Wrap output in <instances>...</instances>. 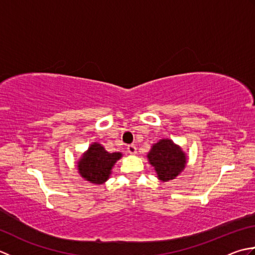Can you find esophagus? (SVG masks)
<instances>
[{"mask_svg": "<svg viewBox=\"0 0 255 255\" xmlns=\"http://www.w3.org/2000/svg\"><path fill=\"white\" fill-rule=\"evenodd\" d=\"M127 152L129 154H136L137 153V148L134 144H129L127 147Z\"/></svg>", "mask_w": 255, "mask_h": 255, "instance_id": "esophagus-1", "label": "esophagus"}]
</instances>
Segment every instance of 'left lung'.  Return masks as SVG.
Returning a JSON list of instances; mask_svg holds the SVG:
<instances>
[{
    "instance_id": "8db88e82",
    "label": "left lung",
    "mask_w": 255,
    "mask_h": 255,
    "mask_svg": "<svg viewBox=\"0 0 255 255\" xmlns=\"http://www.w3.org/2000/svg\"><path fill=\"white\" fill-rule=\"evenodd\" d=\"M149 163L153 166L161 182L174 180L184 171L187 164V156L181 145L172 139L163 138L151 145L147 154Z\"/></svg>"
}]
</instances>
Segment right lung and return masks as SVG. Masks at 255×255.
<instances>
[{
    "mask_svg": "<svg viewBox=\"0 0 255 255\" xmlns=\"http://www.w3.org/2000/svg\"><path fill=\"white\" fill-rule=\"evenodd\" d=\"M122 156V152L110 153L101 143L93 142L78 160V172L85 181L101 185L110 178L114 165Z\"/></svg>",
    "mask_w": 255,
    "mask_h": 255,
    "instance_id": "obj_1",
    "label": "right lung"
}]
</instances>
